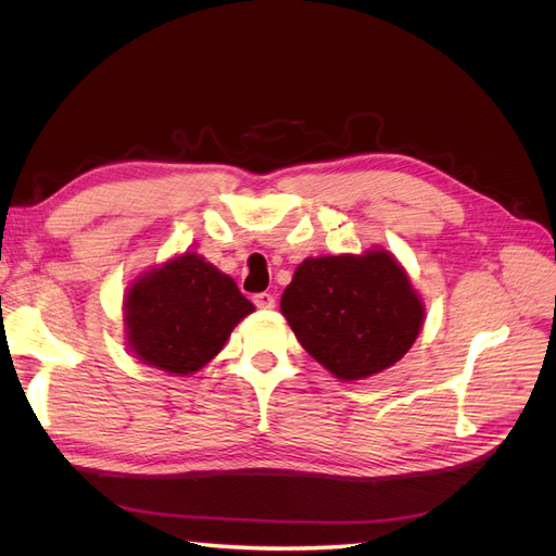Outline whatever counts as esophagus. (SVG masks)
I'll return each mask as SVG.
<instances>
[{"instance_id": "esophagus-1", "label": "esophagus", "mask_w": 556, "mask_h": 556, "mask_svg": "<svg viewBox=\"0 0 556 556\" xmlns=\"http://www.w3.org/2000/svg\"><path fill=\"white\" fill-rule=\"evenodd\" d=\"M252 301H255V306H257V308H264V311H271V308H276V299H274V294H268V292H260V294H255V296H252Z\"/></svg>"}]
</instances>
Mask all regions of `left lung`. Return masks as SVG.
<instances>
[{"instance_id":"obj_1","label":"left lung","mask_w":556,"mask_h":556,"mask_svg":"<svg viewBox=\"0 0 556 556\" xmlns=\"http://www.w3.org/2000/svg\"><path fill=\"white\" fill-rule=\"evenodd\" d=\"M280 311L296 341L339 380L394 366L419 336L425 304L387 250L308 257L285 288Z\"/></svg>"}]
</instances>
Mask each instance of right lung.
<instances>
[{
	"instance_id": "obj_1",
	"label": "right lung",
	"mask_w": 556,
	"mask_h": 556,
	"mask_svg": "<svg viewBox=\"0 0 556 556\" xmlns=\"http://www.w3.org/2000/svg\"><path fill=\"white\" fill-rule=\"evenodd\" d=\"M255 306L194 252L150 268L125 294L127 345L143 364L190 376L220 352Z\"/></svg>"
}]
</instances>
